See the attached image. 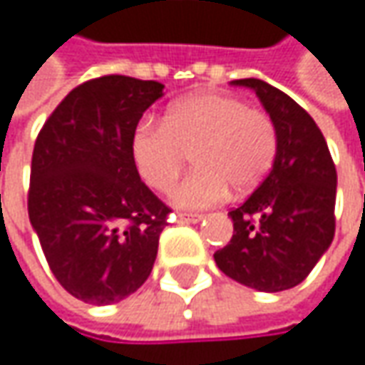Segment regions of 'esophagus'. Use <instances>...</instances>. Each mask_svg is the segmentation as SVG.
<instances>
[{
  "mask_svg": "<svg viewBox=\"0 0 365 365\" xmlns=\"http://www.w3.org/2000/svg\"><path fill=\"white\" fill-rule=\"evenodd\" d=\"M203 219L201 213H178V221L180 223H199Z\"/></svg>",
  "mask_w": 365,
  "mask_h": 365,
  "instance_id": "34e87169",
  "label": "esophagus"
}]
</instances>
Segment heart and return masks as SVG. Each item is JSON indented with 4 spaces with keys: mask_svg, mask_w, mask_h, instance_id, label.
<instances>
[{
    "mask_svg": "<svg viewBox=\"0 0 365 365\" xmlns=\"http://www.w3.org/2000/svg\"><path fill=\"white\" fill-rule=\"evenodd\" d=\"M197 168L170 199L185 209L221 203L230 187L250 192L272 170L278 133L272 118L227 93L203 91L178 99L164 121L144 118L132 133V158L148 187L168 190L190 158Z\"/></svg>",
    "mask_w": 365,
    "mask_h": 365,
    "instance_id": "b5f03b06",
    "label": "heart"
}]
</instances>
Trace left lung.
<instances>
[{
  "instance_id": "obj_1",
  "label": "left lung",
  "mask_w": 365,
  "mask_h": 365,
  "mask_svg": "<svg viewBox=\"0 0 365 365\" xmlns=\"http://www.w3.org/2000/svg\"><path fill=\"white\" fill-rule=\"evenodd\" d=\"M270 113L278 152L272 170L230 211L233 235L213 258L244 287L280 292L301 284L333 242L337 173L315 120L287 93L259 78H237Z\"/></svg>"
}]
</instances>
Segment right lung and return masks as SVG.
<instances>
[{"mask_svg":"<svg viewBox=\"0 0 365 365\" xmlns=\"http://www.w3.org/2000/svg\"><path fill=\"white\" fill-rule=\"evenodd\" d=\"M158 81H85L38 133L28 215L61 287L89 304L123 301L152 272L170 207L140 180L132 133Z\"/></svg>","mask_w":365,"mask_h":365,"instance_id":"obj_1","label":"right lung"}]
</instances>
